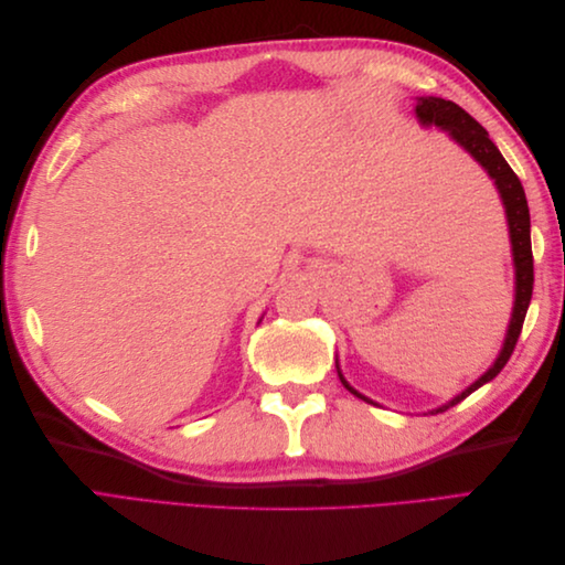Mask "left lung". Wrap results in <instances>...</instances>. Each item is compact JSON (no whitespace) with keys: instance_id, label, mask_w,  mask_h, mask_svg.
<instances>
[{"instance_id":"1","label":"left lung","mask_w":565,"mask_h":565,"mask_svg":"<svg viewBox=\"0 0 565 565\" xmlns=\"http://www.w3.org/2000/svg\"><path fill=\"white\" fill-rule=\"evenodd\" d=\"M415 113H417L422 125H426V127L436 125L443 131H448L452 139L461 148H465L478 164L486 169L488 177L494 181V185H498L502 204H504V212H507L511 252H514V268H516L514 313H511V320H509L504 347H502L500 355L494 358L492 367L486 374H481V377H478L469 388L461 391L459 396H455L448 405H440V407L431 409V413H446L448 407L465 401L469 393H473L476 388H481L483 384H488L490 380L498 377V374L502 372V367L507 365V361L511 358V353H514V347H516L521 328H523V320H525V313H527V306H530V297H533V280H535L533 278V247H530V212H527L525 191H523L519 177L514 174V169L507 164V160L502 158V152L498 150V146L490 141L488 131L481 125H478L467 110H461L457 104H452V100L429 96V98H417ZM337 372H339V367H337ZM339 380L353 393V396L372 403L370 398L363 396V393H358L344 380V374H341V372H339Z\"/></svg>"}]
</instances>
